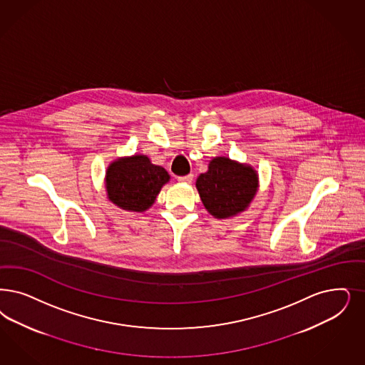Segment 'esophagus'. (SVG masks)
Wrapping results in <instances>:
<instances>
[{"label": "esophagus", "instance_id": "1", "mask_svg": "<svg viewBox=\"0 0 365 365\" xmlns=\"http://www.w3.org/2000/svg\"><path fill=\"white\" fill-rule=\"evenodd\" d=\"M192 179H194V175H192V174H189V175L186 176H179V178H178V180H179V182H182V183H191V182H192Z\"/></svg>", "mask_w": 365, "mask_h": 365}]
</instances>
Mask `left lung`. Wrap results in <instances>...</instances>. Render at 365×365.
<instances>
[{
    "instance_id": "left-lung-1",
    "label": "left lung",
    "mask_w": 365,
    "mask_h": 365,
    "mask_svg": "<svg viewBox=\"0 0 365 365\" xmlns=\"http://www.w3.org/2000/svg\"><path fill=\"white\" fill-rule=\"evenodd\" d=\"M195 187L205 209L225 220L245 212L259 190V174L251 164L215 156L207 171L197 178Z\"/></svg>"
}]
</instances>
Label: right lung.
Returning <instances> with one entry per match:
<instances>
[{"label":"right lung","mask_w":365,"mask_h":365,"mask_svg":"<svg viewBox=\"0 0 365 365\" xmlns=\"http://www.w3.org/2000/svg\"><path fill=\"white\" fill-rule=\"evenodd\" d=\"M170 178L163 167L152 164L147 155L117 158L105 173L106 197L123 210L143 213L155 203Z\"/></svg>","instance_id":"obj_1"}]
</instances>
